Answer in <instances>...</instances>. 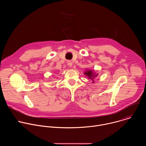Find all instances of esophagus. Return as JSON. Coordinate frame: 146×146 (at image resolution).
I'll return each instance as SVG.
<instances>
[{"mask_svg":"<svg viewBox=\"0 0 146 146\" xmlns=\"http://www.w3.org/2000/svg\"><path fill=\"white\" fill-rule=\"evenodd\" d=\"M68 65H69V67H72V65H73V64H72V61H69L68 62Z\"/></svg>","mask_w":146,"mask_h":146,"instance_id":"34e87169","label":"esophagus"}]
</instances>
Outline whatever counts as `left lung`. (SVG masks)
Listing matches in <instances>:
<instances>
[{
    "label": "left lung",
    "mask_w": 146,
    "mask_h": 146,
    "mask_svg": "<svg viewBox=\"0 0 146 146\" xmlns=\"http://www.w3.org/2000/svg\"><path fill=\"white\" fill-rule=\"evenodd\" d=\"M84 74L88 77V78L89 79H91L92 81V83L95 82V79L96 78V77L98 76V74H96L94 70H91V69H87V70H86V72L84 73Z\"/></svg>",
    "instance_id": "8db88e82"
}]
</instances>
